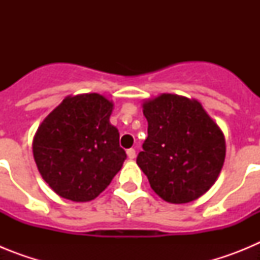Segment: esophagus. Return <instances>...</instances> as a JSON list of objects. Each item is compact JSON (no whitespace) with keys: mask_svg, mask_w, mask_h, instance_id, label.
<instances>
[{"mask_svg":"<svg viewBox=\"0 0 260 260\" xmlns=\"http://www.w3.org/2000/svg\"><path fill=\"white\" fill-rule=\"evenodd\" d=\"M126 153H127V157L130 158V160H133V158L135 157V150L134 148H130V150L126 151Z\"/></svg>","mask_w":260,"mask_h":260,"instance_id":"1","label":"esophagus"}]
</instances>
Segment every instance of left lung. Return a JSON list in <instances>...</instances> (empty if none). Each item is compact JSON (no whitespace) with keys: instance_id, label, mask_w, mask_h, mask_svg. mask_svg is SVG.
Returning a JSON list of instances; mask_svg holds the SVG:
<instances>
[{"instance_id":"1","label":"left lung","mask_w":260,"mask_h":260,"mask_svg":"<svg viewBox=\"0 0 260 260\" xmlns=\"http://www.w3.org/2000/svg\"><path fill=\"white\" fill-rule=\"evenodd\" d=\"M148 137L137 158L153 191L168 203H189L216 182L225 160V137L197 99L161 93L147 99Z\"/></svg>"}]
</instances>
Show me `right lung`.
Listing matches in <instances>:
<instances>
[{
  "mask_svg": "<svg viewBox=\"0 0 260 260\" xmlns=\"http://www.w3.org/2000/svg\"><path fill=\"white\" fill-rule=\"evenodd\" d=\"M113 107L100 93L69 95L39 125L32 141L36 167L62 198L92 201L122 168L126 153L109 121Z\"/></svg>",
  "mask_w": 260,
  "mask_h": 260,
  "instance_id": "obj_1",
  "label": "right lung"
}]
</instances>
